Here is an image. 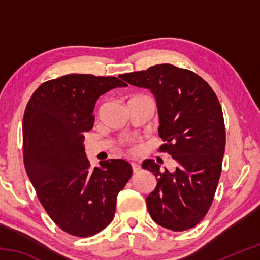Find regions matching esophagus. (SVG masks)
<instances>
[{
    "instance_id": "obj_1",
    "label": "esophagus",
    "mask_w": 260,
    "mask_h": 260,
    "mask_svg": "<svg viewBox=\"0 0 260 260\" xmlns=\"http://www.w3.org/2000/svg\"><path fill=\"white\" fill-rule=\"evenodd\" d=\"M131 166L132 170H133V173H138L141 170V166L139 164H136V162H131Z\"/></svg>"
}]
</instances>
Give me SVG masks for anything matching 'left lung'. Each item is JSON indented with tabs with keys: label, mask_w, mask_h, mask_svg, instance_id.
Segmentation results:
<instances>
[{
	"label": "left lung",
	"mask_w": 260,
	"mask_h": 260,
	"mask_svg": "<svg viewBox=\"0 0 260 260\" xmlns=\"http://www.w3.org/2000/svg\"><path fill=\"white\" fill-rule=\"evenodd\" d=\"M121 79L155 95L158 134L165 142L159 150L175 160L171 172L151 159L142 162L157 180L147 197L149 213L167 230L195 227L208 213L221 174L226 132L217 95L196 73L171 64L121 74Z\"/></svg>",
	"instance_id": "obj_1"
}]
</instances>
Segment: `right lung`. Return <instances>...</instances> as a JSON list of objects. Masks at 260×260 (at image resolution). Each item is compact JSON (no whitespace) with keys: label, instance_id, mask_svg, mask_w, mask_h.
<instances>
[{"label":"right lung","instance_id":"1","mask_svg":"<svg viewBox=\"0 0 260 260\" xmlns=\"http://www.w3.org/2000/svg\"><path fill=\"white\" fill-rule=\"evenodd\" d=\"M127 83L116 77L68 74L43 82L23 119L25 170L49 217L69 234L88 237L112 221L117 195L132 177L122 159L90 169L83 140L101 95Z\"/></svg>","mask_w":260,"mask_h":260}]
</instances>
